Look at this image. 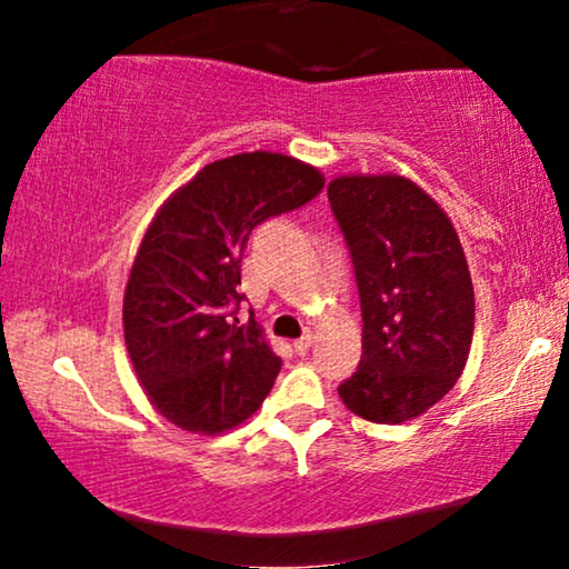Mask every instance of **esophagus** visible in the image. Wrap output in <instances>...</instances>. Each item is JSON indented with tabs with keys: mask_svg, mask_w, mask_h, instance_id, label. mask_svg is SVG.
Wrapping results in <instances>:
<instances>
[{
	"mask_svg": "<svg viewBox=\"0 0 569 569\" xmlns=\"http://www.w3.org/2000/svg\"><path fill=\"white\" fill-rule=\"evenodd\" d=\"M312 348V335H305L299 339H293V352H299V356H305L307 350Z\"/></svg>",
	"mask_w": 569,
	"mask_h": 569,
	"instance_id": "34e87169",
	"label": "esophagus"
}]
</instances>
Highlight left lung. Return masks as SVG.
Returning <instances> with one entry per match:
<instances>
[{
	"mask_svg": "<svg viewBox=\"0 0 569 569\" xmlns=\"http://www.w3.org/2000/svg\"><path fill=\"white\" fill-rule=\"evenodd\" d=\"M361 293V363L339 398L361 420L398 426L455 388L471 352L473 283L455 224L398 173L329 181Z\"/></svg>",
	"mask_w": 569,
	"mask_h": 569,
	"instance_id": "1",
	"label": "left lung"
}]
</instances>
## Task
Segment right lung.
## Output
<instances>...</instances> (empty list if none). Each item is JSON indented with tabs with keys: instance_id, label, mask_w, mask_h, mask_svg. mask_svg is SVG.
<instances>
[{
	"instance_id": "right-lung-1",
	"label": "right lung",
	"mask_w": 569,
	"mask_h": 569,
	"mask_svg": "<svg viewBox=\"0 0 569 569\" xmlns=\"http://www.w3.org/2000/svg\"><path fill=\"white\" fill-rule=\"evenodd\" d=\"M323 189L316 166L280 152L208 162L154 213L130 267L122 326L149 403L176 428L219 436L253 415L280 358L262 326H238L240 259L264 219Z\"/></svg>"
}]
</instances>
